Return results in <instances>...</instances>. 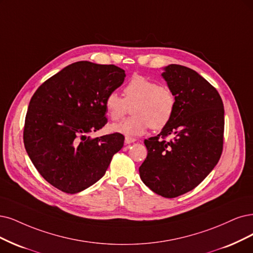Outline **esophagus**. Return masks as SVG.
<instances>
[{
    "label": "esophagus",
    "mask_w": 253,
    "mask_h": 253,
    "mask_svg": "<svg viewBox=\"0 0 253 253\" xmlns=\"http://www.w3.org/2000/svg\"><path fill=\"white\" fill-rule=\"evenodd\" d=\"M136 141L135 138H133V137H128V136H126L125 137V144L126 145H129V144H132V143H134Z\"/></svg>",
    "instance_id": "obj_1"
}]
</instances>
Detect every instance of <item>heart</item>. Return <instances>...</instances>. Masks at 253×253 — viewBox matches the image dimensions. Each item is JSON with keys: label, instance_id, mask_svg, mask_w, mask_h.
I'll use <instances>...</instances> for the list:
<instances>
[{"label": "heart", "instance_id": "heart-1", "mask_svg": "<svg viewBox=\"0 0 253 253\" xmlns=\"http://www.w3.org/2000/svg\"><path fill=\"white\" fill-rule=\"evenodd\" d=\"M124 99L118 92H109L105 98V108L111 120L118 121L132 106L133 115L120 123L110 125L112 132L128 137L144 134L149 127L163 129L169 124L176 108L174 92L167 86L144 76H134L124 87Z\"/></svg>", "mask_w": 253, "mask_h": 253}]
</instances>
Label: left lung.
Listing matches in <instances>:
<instances>
[{"instance_id": "left-lung-1", "label": "left lung", "mask_w": 253, "mask_h": 253, "mask_svg": "<svg viewBox=\"0 0 253 253\" xmlns=\"http://www.w3.org/2000/svg\"><path fill=\"white\" fill-rule=\"evenodd\" d=\"M164 70L162 76L174 92L176 108L162 132L145 139L148 154L138 171L149 189L175 198L195 189L218 164L224 106L217 89L196 71L179 64Z\"/></svg>"}]
</instances>
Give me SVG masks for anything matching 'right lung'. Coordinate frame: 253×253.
<instances>
[{"instance_id":"obj_1","label":"right lung","mask_w":253,"mask_h":253,"mask_svg":"<svg viewBox=\"0 0 253 253\" xmlns=\"http://www.w3.org/2000/svg\"><path fill=\"white\" fill-rule=\"evenodd\" d=\"M125 71L114 64L78 61L44 81L32 96L24 144L36 170L50 184L76 194L104 176L124 135L91 138L107 123L105 98L122 85Z\"/></svg>"}]
</instances>
